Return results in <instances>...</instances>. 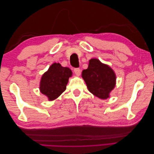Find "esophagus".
Returning <instances> with one entry per match:
<instances>
[{
  "instance_id": "1",
  "label": "esophagus",
  "mask_w": 154,
  "mask_h": 154,
  "mask_svg": "<svg viewBox=\"0 0 154 154\" xmlns=\"http://www.w3.org/2000/svg\"><path fill=\"white\" fill-rule=\"evenodd\" d=\"M74 72H75V74L77 76H80L81 74V70L79 68H75L74 69Z\"/></svg>"
}]
</instances>
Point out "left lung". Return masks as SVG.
<instances>
[{"label":"left lung","instance_id":"left-lung-1","mask_svg":"<svg viewBox=\"0 0 154 154\" xmlns=\"http://www.w3.org/2000/svg\"><path fill=\"white\" fill-rule=\"evenodd\" d=\"M82 78L92 94L100 99H106L116 84L115 73L99 60H89L88 67L82 71Z\"/></svg>","mask_w":154,"mask_h":154}]
</instances>
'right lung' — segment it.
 I'll list each match as a JSON object with an SVG mask.
<instances>
[{
	"label": "right lung",
	"mask_w": 154,
	"mask_h": 154,
	"mask_svg": "<svg viewBox=\"0 0 154 154\" xmlns=\"http://www.w3.org/2000/svg\"><path fill=\"white\" fill-rule=\"evenodd\" d=\"M72 76L71 70L61 66L59 63L51 66L42 77L40 89L49 100H54L66 90L69 78Z\"/></svg>",
	"instance_id": "add662e5"
}]
</instances>
